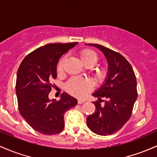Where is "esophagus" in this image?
<instances>
[{
  "label": "esophagus",
  "mask_w": 157,
  "mask_h": 157,
  "mask_svg": "<svg viewBox=\"0 0 157 157\" xmlns=\"http://www.w3.org/2000/svg\"><path fill=\"white\" fill-rule=\"evenodd\" d=\"M84 102H85V101L83 99H78V104H79V105H82V104L84 103Z\"/></svg>",
  "instance_id": "34e87169"
}]
</instances>
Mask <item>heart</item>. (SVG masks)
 <instances>
[{
    "mask_svg": "<svg viewBox=\"0 0 157 157\" xmlns=\"http://www.w3.org/2000/svg\"><path fill=\"white\" fill-rule=\"evenodd\" d=\"M80 57L82 62L86 66H94L99 60V57L96 51L91 49H84L80 52ZM58 71L61 72L63 70V61L58 64ZM107 70L103 67H97L95 70V75L99 81L103 80L106 77ZM93 88V83L90 79L74 77L71 78L66 84L67 92L76 97H83Z\"/></svg>",
    "mask_w": 157,
    "mask_h": 157,
    "instance_id": "1",
    "label": "heart"
}]
</instances>
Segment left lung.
<instances>
[{
  "mask_svg": "<svg viewBox=\"0 0 157 157\" xmlns=\"http://www.w3.org/2000/svg\"><path fill=\"white\" fill-rule=\"evenodd\" d=\"M94 46L106 57L108 71L106 82L93 96L96 110L87 118L88 128L98 135L107 136L120 130L129 120L137 98L136 78L131 64L119 52L100 44ZM101 98L106 101L101 105Z\"/></svg>",
  "mask_w": 157,
  "mask_h": 157,
  "instance_id": "8db88e82",
  "label": "left lung"
}]
</instances>
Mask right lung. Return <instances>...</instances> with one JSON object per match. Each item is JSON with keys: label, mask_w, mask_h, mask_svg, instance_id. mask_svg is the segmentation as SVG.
Wrapping results in <instances>:
<instances>
[{"label": "right lung", "mask_w": 157, "mask_h": 157, "mask_svg": "<svg viewBox=\"0 0 157 157\" xmlns=\"http://www.w3.org/2000/svg\"><path fill=\"white\" fill-rule=\"evenodd\" d=\"M77 44L40 47L28 54L17 70L15 91L19 112L32 128L42 134L61 133L64 128V113L77 105V100L66 93L59 101L48 98L52 87L50 81L57 77L59 59Z\"/></svg>", "instance_id": "obj_1"}]
</instances>
